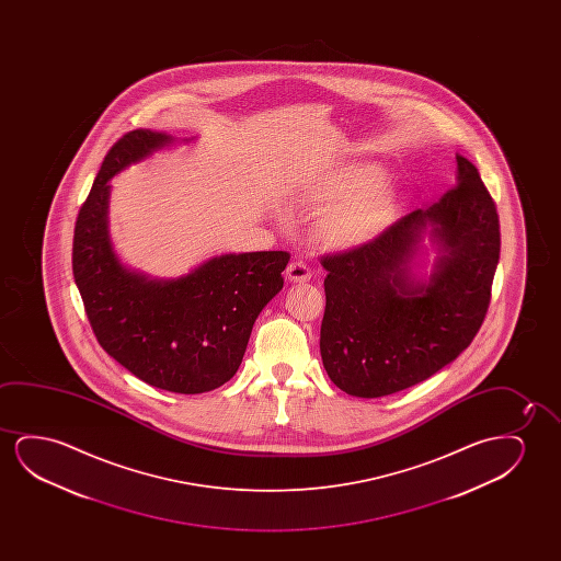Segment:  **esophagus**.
Returning a JSON list of instances; mask_svg holds the SVG:
<instances>
[{
    "mask_svg": "<svg viewBox=\"0 0 561 561\" xmlns=\"http://www.w3.org/2000/svg\"><path fill=\"white\" fill-rule=\"evenodd\" d=\"M285 277L291 282V284H307L308 279L312 277V272L308 268L305 262L293 261L289 262V266L285 270Z\"/></svg>",
    "mask_w": 561,
    "mask_h": 561,
    "instance_id": "34e87169",
    "label": "esophagus"
}]
</instances>
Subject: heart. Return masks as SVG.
<instances>
[{
    "label": "heart",
    "instance_id": "obj_1",
    "mask_svg": "<svg viewBox=\"0 0 561 561\" xmlns=\"http://www.w3.org/2000/svg\"><path fill=\"white\" fill-rule=\"evenodd\" d=\"M381 169L354 164L325 170L297 187L302 205H324L314 220V238L331 251H353L379 238L397 210V192L379 180Z\"/></svg>",
    "mask_w": 561,
    "mask_h": 561
}]
</instances>
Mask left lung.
Listing matches in <instances>:
<instances>
[{"mask_svg":"<svg viewBox=\"0 0 561 561\" xmlns=\"http://www.w3.org/2000/svg\"><path fill=\"white\" fill-rule=\"evenodd\" d=\"M456 187L368 245L322 256L323 368L341 391L377 399L456 360L483 323L500 259L496 205L476 164L456 154ZM438 243L427 283L411 274L422 236Z\"/></svg>","mask_w":561,"mask_h":561,"instance_id":"8db88e82","label":"left lung"}]
</instances>
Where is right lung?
<instances>
[{"instance_id": "1", "label": "right lung", "mask_w": 561, "mask_h": 561, "mask_svg": "<svg viewBox=\"0 0 561 561\" xmlns=\"http://www.w3.org/2000/svg\"><path fill=\"white\" fill-rule=\"evenodd\" d=\"M172 141L169 134L141 128L108 149L78 213L72 274L108 356L146 383L197 394L236 376L254 320L284 287L289 253L220 254L176 279L126 268L108 238L107 182Z\"/></svg>"}]
</instances>
